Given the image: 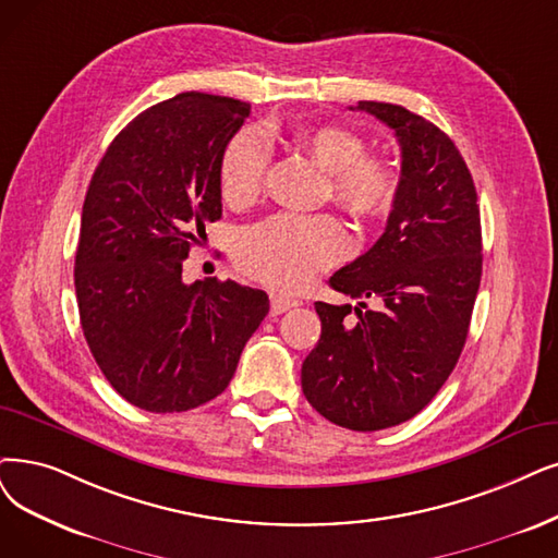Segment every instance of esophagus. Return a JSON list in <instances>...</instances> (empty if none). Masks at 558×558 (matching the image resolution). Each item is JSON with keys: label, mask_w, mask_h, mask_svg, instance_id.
<instances>
[{"label": "esophagus", "mask_w": 558, "mask_h": 558, "mask_svg": "<svg viewBox=\"0 0 558 558\" xmlns=\"http://www.w3.org/2000/svg\"><path fill=\"white\" fill-rule=\"evenodd\" d=\"M298 304H300L298 300L283 298V295H272V300H270V311H272V316H279V314H286L288 308H293V306H298Z\"/></svg>", "instance_id": "esophagus-1"}]
</instances>
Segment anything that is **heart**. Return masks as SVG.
<instances>
[{
    "mask_svg": "<svg viewBox=\"0 0 558 558\" xmlns=\"http://www.w3.org/2000/svg\"><path fill=\"white\" fill-rule=\"evenodd\" d=\"M300 142L325 171L331 192L348 215L362 221L387 217L400 194L396 162L368 155V142L345 125L306 128ZM267 144L256 130H242L219 162V192L229 206H247L260 194ZM348 233L329 215L279 213L244 229L235 242V263L244 275L281 291H298L348 254Z\"/></svg>",
    "mask_w": 558,
    "mask_h": 558,
    "instance_id": "heart-1",
    "label": "heart"
}]
</instances>
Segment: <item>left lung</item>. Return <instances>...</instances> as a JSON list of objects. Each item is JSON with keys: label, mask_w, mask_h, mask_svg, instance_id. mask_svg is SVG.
I'll return each mask as SVG.
<instances>
[{"label": "left lung", "mask_w": 558, "mask_h": 558, "mask_svg": "<svg viewBox=\"0 0 558 558\" xmlns=\"http://www.w3.org/2000/svg\"><path fill=\"white\" fill-rule=\"evenodd\" d=\"M356 109L396 132L400 194L380 240L329 279L360 300L356 318L350 304L316 302L323 329L302 364V391L331 423L371 433L418 414L456 368L483 244L476 187L456 144L400 105L362 100Z\"/></svg>", "instance_id": "8db88e82"}]
</instances>
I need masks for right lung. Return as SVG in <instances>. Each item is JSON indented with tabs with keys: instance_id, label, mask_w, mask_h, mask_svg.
I'll use <instances>...</instances> for the list:
<instances>
[{
	"instance_id": "right-lung-1",
	"label": "right lung",
	"mask_w": 558,
	"mask_h": 558,
	"mask_svg": "<svg viewBox=\"0 0 558 558\" xmlns=\"http://www.w3.org/2000/svg\"><path fill=\"white\" fill-rule=\"evenodd\" d=\"M250 102L178 94L132 119L86 190L75 254L84 339L107 383L146 412H185L225 391L270 311L235 281H183L221 217L219 162Z\"/></svg>"
}]
</instances>
